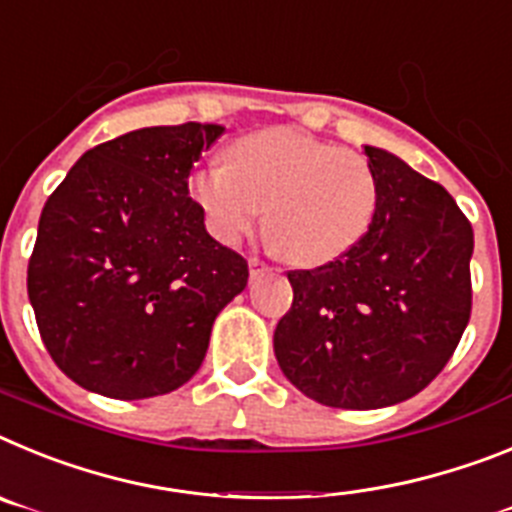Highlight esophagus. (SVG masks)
<instances>
[{
    "instance_id": "34e87169",
    "label": "esophagus",
    "mask_w": 512,
    "mask_h": 512,
    "mask_svg": "<svg viewBox=\"0 0 512 512\" xmlns=\"http://www.w3.org/2000/svg\"><path fill=\"white\" fill-rule=\"evenodd\" d=\"M247 265H250V275L252 278H257V275H262V273H268V265H265V262L260 260V257H250V262H247Z\"/></svg>"
}]
</instances>
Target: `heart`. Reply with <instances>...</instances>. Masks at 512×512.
I'll return each instance as SVG.
<instances>
[{
  "label": "heart",
  "instance_id": "obj_1",
  "mask_svg": "<svg viewBox=\"0 0 512 512\" xmlns=\"http://www.w3.org/2000/svg\"><path fill=\"white\" fill-rule=\"evenodd\" d=\"M190 195L224 244L250 234L265 211V237L301 268L335 262L368 234L379 180L363 154L293 128H265L231 146V162L203 164Z\"/></svg>",
  "mask_w": 512,
  "mask_h": 512
}]
</instances>
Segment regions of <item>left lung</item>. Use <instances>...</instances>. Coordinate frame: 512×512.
Here are the masks:
<instances>
[{
    "label": "left lung",
    "instance_id": "obj_1",
    "mask_svg": "<svg viewBox=\"0 0 512 512\" xmlns=\"http://www.w3.org/2000/svg\"><path fill=\"white\" fill-rule=\"evenodd\" d=\"M363 151L379 180L371 229L330 265L288 273L293 304L273 335L283 376L340 410L415 397L443 371L471 314L466 216L397 154Z\"/></svg>",
    "mask_w": 512,
    "mask_h": 512
}]
</instances>
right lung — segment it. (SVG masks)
Returning a JSON list of instances; mask_svg holds the SVG:
<instances>
[{
	"mask_svg": "<svg viewBox=\"0 0 512 512\" xmlns=\"http://www.w3.org/2000/svg\"><path fill=\"white\" fill-rule=\"evenodd\" d=\"M219 123L151 126L84 151L46 201L28 265L43 345L82 389L149 399L188 384L247 260L206 231L188 177Z\"/></svg>",
	"mask_w": 512,
	"mask_h": 512,
	"instance_id": "add662e5",
	"label": "right lung"
}]
</instances>
